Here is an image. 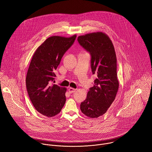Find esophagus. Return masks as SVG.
<instances>
[{"mask_svg":"<svg viewBox=\"0 0 152 152\" xmlns=\"http://www.w3.org/2000/svg\"><path fill=\"white\" fill-rule=\"evenodd\" d=\"M68 91H69L70 94H72V93H73V92H75L76 91V89H74V88H69Z\"/></svg>","mask_w":152,"mask_h":152,"instance_id":"34e87169","label":"esophagus"}]
</instances>
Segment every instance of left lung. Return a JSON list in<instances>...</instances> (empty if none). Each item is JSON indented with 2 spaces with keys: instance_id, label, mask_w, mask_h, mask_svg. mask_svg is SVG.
<instances>
[{
  "instance_id": "obj_1",
  "label": "left lung",
  "mask_w": 152,
  "mask_h": 152,
  "mask_svg": "<svg viewBox=\"0 0 152 152\" xmlns=\"http://www.w3.org/2000/svg\"><path fill=\"white\" fill-rule=\"evenodd\" d=\"M77 41L89 52L92 74L96 76L80 110L89 118H98L107 111L118 89L115 49L110 37L102 32L79 36Z\"/></svg>"
}]
</instances>
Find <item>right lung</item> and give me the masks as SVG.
<instances>
[{
	"mask_svg": "<svg viewBox=\"0 0 152 152\" xmlns=\"http://www.w3.org/2000/svg\"><path fill=\"white\" fill-rule=\"evenodd\" d=\"M76 38V35L50 37L38 47L31 59L26 77L28 94L35 110L46 117L57 115L65 104L67 89L52 84L56 76L54 72Z\"/></svg>",
	"mask_w": 152,
	"mask_h": 152,
	"instance_id": "add662e5",
	"label": "right lung"
}]
</instances>
